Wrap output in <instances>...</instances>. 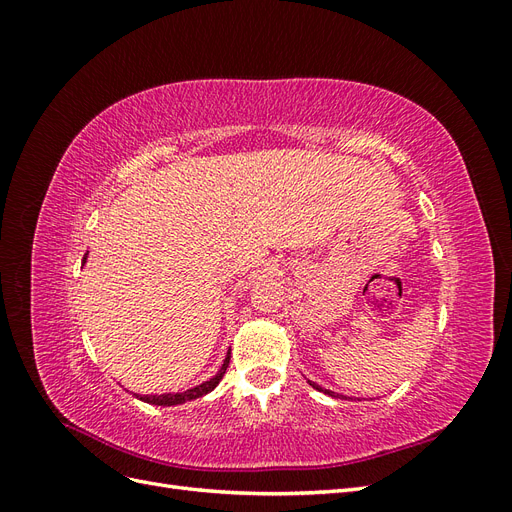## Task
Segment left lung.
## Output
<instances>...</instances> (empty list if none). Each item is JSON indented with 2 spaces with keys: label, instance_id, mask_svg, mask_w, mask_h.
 <instances>
[{
  "label": "left lung",
  "instance_id": "1",
  "mask_svg": "<svg viewBox=\"0 0 512 512\" xmlns=\"http://www.w3.org/2000/svg\"><path fill=\"white\" fill-rule=\"evenodd\" d=\"M309 384H312V386H314V389H318V391H324V389H322V386H318V384H314V382H309ZM324 393H327V395H331V397H339V395H335L333 391H324ZM339 399H342V397H339Z\"/></svg>",
  "mask_w": 512,
  "mask_h": 512
}]
</instances>
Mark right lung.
I'll use <instances>...</instances> for the list:
<instances>
[{"label":"right lung","instance_id":"obj_1","mask_svg":"<svg viewBox=\"0 0 512 512\" xmlns=\"http://www.w3.org/2000/svg\"><path fill=\"white\" fill-rule=\"evenodd\" d=\"M85 258H87V254H85ZM85 258H83V265H85ZM228 363H230V352L226 354L224 365L220 367L218 376H213L211 380H207V382H203V384L194 386V389H190V391H183V393H164V395H138V399H143V401H147V404H153V406H177V404H185V401L198 399V397L207 395L209 391H213L215 386L220 384L222 376L226 374V367H228Z\"/></svg>","mask_w":512,"mask_h":512}]
</instances>
